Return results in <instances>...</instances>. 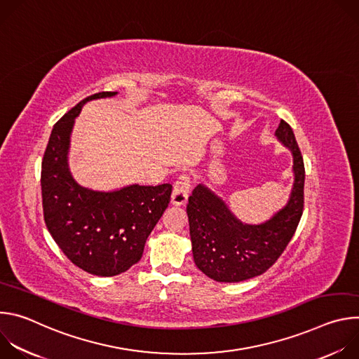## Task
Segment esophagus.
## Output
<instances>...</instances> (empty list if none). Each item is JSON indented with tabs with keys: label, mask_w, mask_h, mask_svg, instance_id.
I'll use <instances>...</instances> for the list:
<instances>
[{
	"label": "esophagus",
	"mask_w": 359,
	"mask_h": 359,
	"mask_svg": "<svg viewBox=\"0 0 359 359\" xmlns=\"http://www.w3.org/2000/svg\"><path fill=\"white\" fill-rule=\"evenodd\" d=\"M189 193H190V177L187 175H182L173 187V193L170 198L173 206H184L189 198Z\"/></svg>",
	"instance_id": "esophagus-1"
}]
</instances>
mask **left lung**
Segmentation results:
<instances>
[{
  "instance_id": "1",
  "label": "left lung",
  "mask_w": 359,
  "mask_h": 359,
  "mask_svg": "<svg viewBox=\"0 0 359 359\" xmlns=\"http://www.w3.org/2000/svg\"><path fill=\"white\" fill-rule=\"evenodd\" d=\"M277 139L292 155L294 183L285 206L260 224L240 222L209 187H194L187 204L193 259L219 283H240L266 273L292 238L304 209V162L291 126L281 121Z\"/></svg>"
}]
</instances>
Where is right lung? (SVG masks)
I'll list each match as a JSON object with an SVG mask.
<instances>
[{"instance_id":"add662e5","label":"right lung","mask_w":359,"mask_h":359,"mask_svg":"<svg viewBox=\"0 0 359 359\" xmlns=\"http://www.w3.org/2000/svg\"><path fill=\"white\" fill-rule=\"evenodd\" d=\"M99 92L81 100L50 132L41 169L43 219L67 257L83 271L112 277L129 270L168 209L172 184H129L112 191L81 186L68 165L75 118L89 100L112 97Z\"/></svg>"}]
</instances>
